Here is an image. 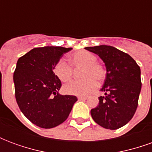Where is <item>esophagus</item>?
I'll return each instance as SVG.
<instances>
[{"instance_id":"obj_1","label":"esophagus","mask_w":152,"mask_h":152,"mask_svg":"<svg viewBox=\"0 0 152 152\" xmlns=\"http://www.w3.org/2000/svg\"><path fill=\"white\" fill-rule=\"evenodd\" d=\"M78 99L84 101V100H86V99H87V97H78Z\"/></svg>"}]
</instances>
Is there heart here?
Masks as SVG:
<instances>
[{
    "label": "heart",
    "instance_id": "1",
    "mask_svg": "<svg viewBox=\"0 0 152 152\" xmlns=\"http://www.w3.org/2000/svg\"><path fill=\"white\" fill-rule=\"evenodd\" d=\"M68 63L59 59L53 65V72L62 82H67L72 77V68L82 66L80 80L66 84L63 91L66 94L76 96L88 95L95 89L97 82H102L106 78L107 70L102 63L97 62V56L86 50H80L70 54Z\"/></svg>",
    "mask_w": 152,
    "mask_h": 152
}]
</instances>
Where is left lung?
Here are the masks:
<instances>
[{
	"mask_svg": "<svg viewBox=\"0 0 152 152\" xmlns=\"http://www.w3.org/2000/svg\"><path fill=\"white\" fill-rule=\"evenodd\" d=\"M105 63L107 76L99 105L91 110L94 121L100 126L117 129L133 118L137 110L142 87L140 67L134 59L110 45L86 47Z\"/></svg>",
	"mask_w": 152,
	"mask_h": 152,
	"instance_id": "obj_1",
	"label": "left lung"
}]
</instances>
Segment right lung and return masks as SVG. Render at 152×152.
I'll return each mask as SVG.
<instances>
[{"label":"right lung","instance_id":"add662e5","mask_svg":"<svg viewBox=\"0 0 152 152\" xmlns=\"http://www.w3.org/2000/svg\"><path fill=\"white\" fill-rule=\"evenodd\" d=\"M72 48H34L20 57L14 72L15 99L23 114L43 129L56 127L66 121L77 98L61 95L62 83L53 65Z\"/></svg>","mask_w":152,"mask_h":152}]
</instances>
